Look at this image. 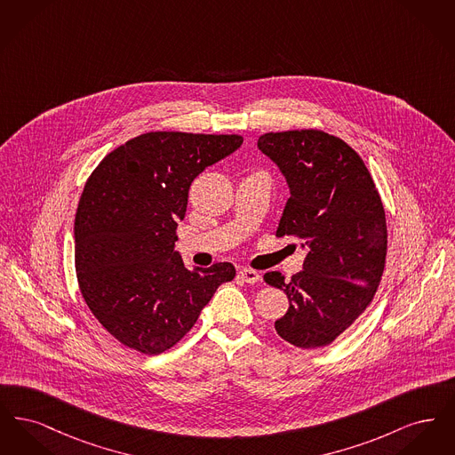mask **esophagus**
Segmentation results:
<instances>
[{
  "label": "esophagus",
  "instance_id": "34e87169",
  "mask_svg": "<svg viewBox=\"0 0 455 455\" xmlns=\"http://www.w3.org/2000/svg\"><path fill=\"white\" fill-rule=\"evenodd\" d=\"M238 278H240L242 282L254 284V283L259 282L260 275L258 273V271L251 269V267H243V269H240V271H238Z\"/></svg>",
  "mask_w": 455,
  "mask_h": 455
}]
</instances>
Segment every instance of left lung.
<instances>
[{"mask_svg":"<svg viewBox=\"0 0 455 455\" xmlns=\"http://www.w3.org/2000/svg\"><path fill=\"white\" fill-rule=\"evenodd\" d=\"M258 147L290 188L276 237L300 238L308 251L290 282L278 271L264 275L290 300L275 329L293 347H327L365 312L379 288L387 254L382 199L360 155L338 136L266 132Z\"/></svg>","mask_w":455,"mask_h":455,"instance_id":"1","label":"left lung"}]
</instances>
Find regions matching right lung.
Returning <instances> with one entry per match:
<instances>
[{
  "instance_id": "right-lung-1",
  "label": "right lung",
  "mask_w": 455,
  "mask_h": 455,
  "mask_svg": "<svg viewBox=\"0 0 455 455\" xmlns=\"http://www.w3.org/2000/svg\"><path fill=\"white\" fill-rule=\"evenodd\" d=\"M238 134L152 131L117 147L88 177L75 217V267L95 319L124 347L158 355L196 324L230 262L189 271L175 247L189 188L235 152Z\"/></svg>"
}]
</instances>
